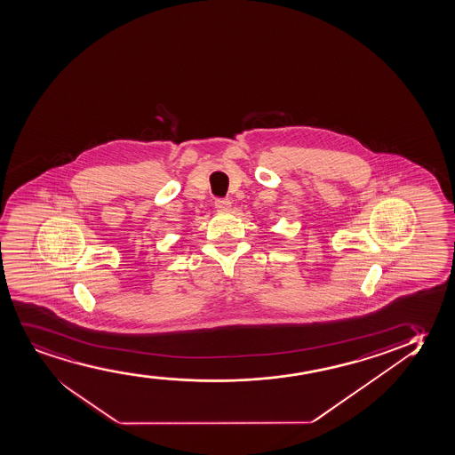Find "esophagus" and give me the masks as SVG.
<instances>
[{
    "label": "esophagus",
    "instance_id": "obj_1",
    "mask_svg": "<svg viewBox=\"0 0 455 455\" xmlns=\"http://www.w3.org/2000/svg\"><path fill=\"white\" fill-rule=\"evenodd\" d=\"M215 207H217L219 212H228L230 209V202L228 198H220L215 202Z\"/></svg>",
    "mask_w": 455,
    "mask_h": 455
}]
</instances>
